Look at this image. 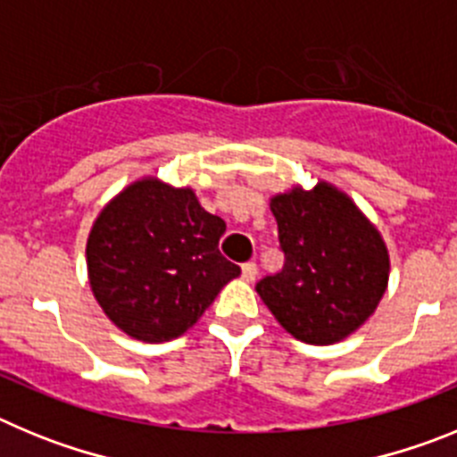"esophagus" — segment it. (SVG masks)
I'll return each mask as SVG.
<instances>
[{
    "label": "esophagus",
    "instance_id": "1",
    "mask_svg": "<svg viewBox=\"0 0 457 457\" xmlns=\"http://www.w3.org/2000/svg\"><path fill=\"white\" fill-rule=\"evenodd\" d=\"M256 274H258L256 263H252V261H249V263L242 265V278H245V281H253V278H256Z\"/></svg>",
    "mask_w": 457,
    "mask_h": 457
}]
</instances>
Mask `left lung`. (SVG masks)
I'll return each instance as SVG.
<instances>
[{
	"label": "left lung",
	"mask_w": 457,
	"mask_h": 457,
	"mask_svg": "<svg viewBox=\"0 0 457 457\" xmlns=\"http://www.w3.org/2000/svg\"><path fill=\"white\" fill-rule=\"evenodd\" d=\"M270 210L284 268L258 281L261 300L295 338L311 345L341 341L385 295V242L357 205L327 183L278 194Z\"/></svg>",
	"instance_id": "left-lung-1"
}]
</instances>
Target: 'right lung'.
Wrapping results in <instances>:
<instances>
[{
    "mask_svg": "<svg viewBox=\"0 0 457 457\" xmlns=\"http://www.w3.org/2000/svg\"><path fill=\"white\" fill-rule=\"evenodd\" d=\"M226 224L192 189L139 180L100 212L88 236L91 288L125 334L162 343L187 332L240 268L220 252Z\"/></svg>",
    "mask_w": 457,
    "mask_h": 457,
    "instance_id": "obj_1",
    "label": "right lung"
}]
</instances>
